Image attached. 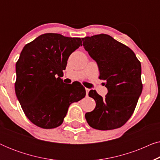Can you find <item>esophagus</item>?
Segmentation results:
<instances>
[{"mask_svg": "<svg viewBox=\"0 0 160 160\" xmlns=\"http://www.w3.org/2000/svg\"><path fill=\"white\" fill-rule=\"evenodd\" d=\"M89 90H90V89H87V88H86V93H87V95H88V93H89Z\"/></svg>", "mask_w": 160, "mask_h": 160, "instance_id": "esophagus-1", "label": "esophagus"}]
</instances>
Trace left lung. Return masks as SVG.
Here are the masks:
<instances>
[{
    "mask_svg": "<svg viewBox=\"0 0 160 160\" xmlns=\"http://www.w3.org/2000/svg\"><path fill=\"white\" fill-rule=\"evenodd\" d=\"M85 50L98 65L100 79L106 81L108 93L102 98L95 90L89 92L96 106L85 114L94 129L121 128L131 117L142 92L141 65L132 49L106 34L82 38Z\"/></svg>",
    "mask_w": 160,
    "mask_h": 160,
    "instance_id": "left-lung-1",
    "label": "left lung"
}]
</instances>
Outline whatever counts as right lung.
Segmentation results:
<instances>
[{
  "mask_svg": "<svg viewBox=\"0 0 160 160\" xmlns=\"http://www.w3.org/2000/svg\"><path fill=\"white\" fill-rule=\"evenodd\" d=\"M81 46L80 38L45 33L24 47L16 63L15 92L25 116L35 125L58 128L70 105L86 95L80 84H65L60 78L69 56Z\"/></svg>",
  "mask_w": 160,
  "mask_h": 160,
  "instance_id": "1",
  "label": "right lung"
}]
</instances>
